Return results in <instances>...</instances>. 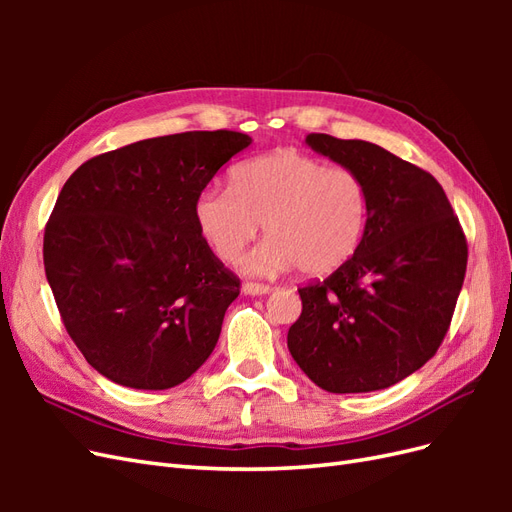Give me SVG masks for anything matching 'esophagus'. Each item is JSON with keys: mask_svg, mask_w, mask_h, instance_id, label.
I'll list each match as a JSON object with an SVG mask.
<instances>
[{"mask_svg": "<svg viewBox=\"0 0 512 512\" xmlns=\"http://www.w3.org/2000/svg\"><path fill=\"white\" fill-rule=\"evenodd\" d=\"M241 290H243V294H250V297H258V294H267V292H271V286H269V284L245 282Z\"/></svg>", "mask_w": 512, "mask_h": 512, "instance_id": "obj_1", "label": "esophagus"}]
</instances>
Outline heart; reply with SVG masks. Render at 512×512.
I'll return each mask as SVG.
<instances>
[{
  "label": "heart",
  "instance_id": "obj_1",
  "mask_svg": "<svg viewBox=\"0 0 512 512\" xmlns=\"http://www.w3.org/2000/svg\"><path fill=\"white\" fill-rule=\"evenodd\" d=\"M369 209L367 183L352 168L280 149L239 164L230 188L200 192L194 222L226 265L243 258L262 224L269 239L247 260V271L271 275L297 265L320 277L344 267L359 250Z\"/></svg>",
  "mask_w": 512,
  "mask_h": 512
}]
</instances>
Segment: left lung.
<instances>
[{
	"label": "left lung",
	"instance_id": "obj_1",
	"mask_svg": "<svg viewBox=\"0 0 512 512\" xmlns=\"http://www.w3.org/2000/svg\"><path fill=\"white\" fill-rule=\"evenodd\" d=\"M305 143L367 183L369 222L356 254L299 288L288 350L329 393L393 386L438 352L468 265V241L442 185L374 143L307 134Z\"/></svg>",
	"mask_w": 512,
	"mask_h": 512
}]
</instances>
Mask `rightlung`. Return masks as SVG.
Segmentation results:
<instances>
[{
    "label": "right lung",
    "instance_id": "1",
    "mask_svg": "<svg viewBox=\"0 0 512 512\" xmlns=\"http://www.w3.org/2000/svg\"><path fill=\"white\" fill-rule=\"evenodd\" d=\"M250 143L232 130L147 138L64 183L44 271L68 335L104 378L164 391L209 359L241 282L198 235L194 200Z\"/></svg>",
    "mask_w": 512,
    "mask_h": 512
}]
</instances>
